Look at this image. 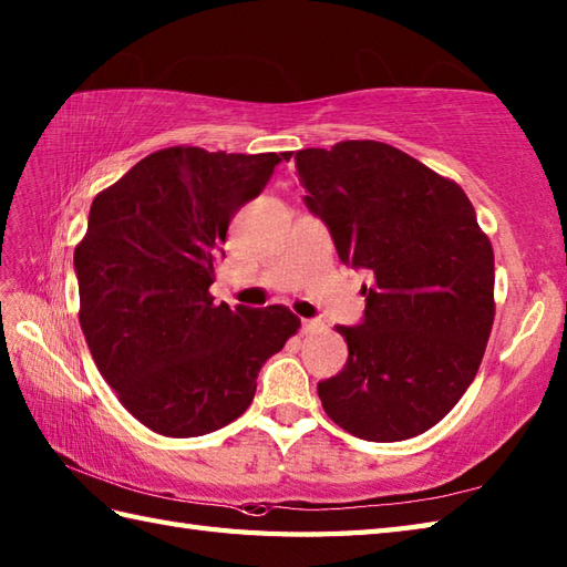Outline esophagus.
Instances as JSON below:
<instances>
[{
	"mask_svg": "<svg viewBox=\"0 0 567 567\" xmlns=\"http://www.w3.org/2000/svg\"><path fill=\"white\" fill-rule=\"evenodd\" d=\"M317 329H321V321H317V319H302V331L305 333L317 331Z\"/></svg>",
	"mask_w": 567,
	"mask_h": 567,
	"instance_id": "obj_1",
	"label": "esophagus"
}]
</instances>
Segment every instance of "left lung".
I'll return each mask as SVG.
<instances>
[{
    "label": "left lung",
    "instance_id": "8db88e82",
    "mask_svg": "<svg viewBox=\"0 0 567 567\" xmlns=\"http://www.w3.org/2000/svg\"><path fill=\"white\" fill-rule=\"evenodd\" d=\"M309 212L341 262L365 270V317L336 327L339 375L323 412L358 439L390 443L436 426L483 363L495 321V252L467 195L380 141L297 151Z\"/></svg>",
    "mask_w": 567,
    "mask_h": 567
}]
</instances>
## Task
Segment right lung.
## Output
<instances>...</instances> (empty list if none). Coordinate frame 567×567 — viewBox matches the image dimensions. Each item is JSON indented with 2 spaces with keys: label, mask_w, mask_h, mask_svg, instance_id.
I'll return each instance as SVG.
<instances>
[{
  "label": "right lung",
  "mask_w": 567,
  "mask_h": 567,
  "mask_svg": "<svg viewBox=\"0 0 567 567\" xmlns=\"http://www.w3.org/2000/svg\"><path fill=\"white\" fill-rule=\"evenodd\" d=\"M290 153L146 155L92 202L75 248L80 327L102 378L143 426L204 436L246 412L265 360L299 319L287 307L214 305L228 221Z\"/></svg>",
  "instance_id": "right-lung-1"
}]
</instances>
